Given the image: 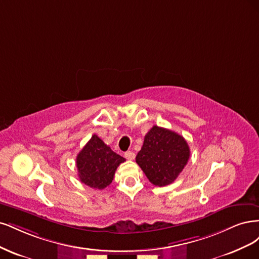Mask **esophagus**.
I'll return each instance as SVG.
<instances>
[{
  "label": "esophagus",
  "instance_id": "1",
  "mask_svg": "<svg viewBox=\"0 0 259 259\" xmlns=\"http://www.w3.org/2000/svg\"><path fill=\"white\" fill-rule=\"evenodd\" d=\"M124 157H126V159H128V160H133L136 157V154L133 152H126L124 153Z\"/></svg>",
  "mask_w": 259,
  "mask_h": 259
}]
</instances>
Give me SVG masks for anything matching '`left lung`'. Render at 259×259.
I'll use <instances>...</instances> for the list:
<instances>
[{"label": "left lung", "instance_id": "1", "mask_svg": "<svg viewBox=\"0 0 259 259\" xmlns=\"http://www.w3.org/2000/svg\"><path fill=\"white\" fill-rule=\"evenodd\" d=\"M190 156L186 140L179 133L154 126L144 138V143L136 157L152 184L165 186L177 180Z\"/></svg>", "mask_w": 259, "mask_h": 259}]
</instances>
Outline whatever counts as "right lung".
Masks as SVG:
<instances>
[{
  "instance_id": "add662e5",
  "label": "right lung",
  "mask_w": 259,
  "mask_h": 259,
  "mask_svg": "<svg viewBox=\"0 0 259 259\" xmlns=\"http://www.w3.org/2000/svg\"><path fill=\"white\" fill-rule=\"evenodd\" d=\"M124 160L94 135L76 157L78 178L91 188L103 189L111 184L116 169Z\"/></svg>"
}]
</instances>
